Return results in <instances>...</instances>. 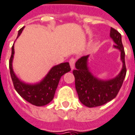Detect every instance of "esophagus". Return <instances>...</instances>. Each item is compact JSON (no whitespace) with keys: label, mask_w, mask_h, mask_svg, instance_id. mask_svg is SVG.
Segmentation results:
<instances>
[{"label":"esophagus","mask_w":135,"mask_h":135,"mask_svg":"<svg viewBox=\"0 0 135 135\" xmlns=\"http://www.w3.org/2000/svg\"><path fill=\"white\" fill-rule=\"evenodd\" d=\"M75 58H71L70 61H69V63H70V68H71L72 70H73L75 68Z\"/></svg>","instance_id":"1"}]
</instances>
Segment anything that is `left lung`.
Listing matches in <instances>:
<instances>
[{
    "label": "left lung",
    "mask_w": 135,
    "mask_h": 135,
    "mask_svg": "<svg viewBox=\"0 0 135 135\" xmlns=\"http://www.w3.org/2000/svg\"><path fill=\"white\" fill-rule=\"evenodd\" d=\"M110 36L116 44L114 47L121 52L122 68L117 76L107 80L99 79L93 75L88 67L89 55L83 56L75 62V69L73 71L75 76V89L80 101L88 107H99L112 101L117 96L122 85L127 73L122 36L119 31L111 28Z\"/></svg>",
    "instance_id": "1"
}]
</instances>
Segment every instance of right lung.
I'll return each mask as SVG.
<instances>
[{"instance_id": "obj_1", "label": "right lung", "mask_w": 135, "mask_h": 135, "mask_svg": "<svg viewBox=\"0 0 135 135\" xmlns=\"http://www.w3.org/2000/svg\"><path fill=\"white\" fill-rule=\"evenodd\" d=\"M23 28L24 27H22L18 31L17 38L20 36ZM13 55L14 45H13L11 49L9 69L13 86L17 93L28 103L36 107H42L49 104L54 98L60 78L65 73L70 71L71 69L70 64L68 62H63L52 67L45 78L40 82L36 84H28L21 81L13 72L12 66Z\"/></svg>"}]
</instances>
